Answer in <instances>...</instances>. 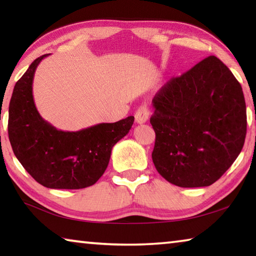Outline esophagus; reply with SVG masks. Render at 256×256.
Instances as JSON below:
<instances>
[{"instance_id": "1", "label": "esophagus", "mask_w": 256, "mask_h": 256, "mask_svg": "<svg viewBox=\"0 0 256 256\" xmlns=\"http://www.w3.org/2000/svg\"><path fill=\"white\" fill-rule=\"evenodd\" d=\"M149 116H150L149 107L146 105H141L138 108L136 116H134V118H136V122L138 124H144L146 122V120H148Z\"/></svg>"}]
</instances>
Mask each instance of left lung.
<instances>
[{
  "instance_id": "8db88e82",
  "label": "left lung",
  "mask_w": 256,
  "mask_h": 256,
  "mask_svg": "<svg viewBox=\"0 0 256 256\" xmlns=\"http://www.w3.org/2000/svg\"><path fill=\"white\" fill-rule=\"evenodd\" d=\"M152 105V162L170 183L209 186L240 154L248 125L244 94L216 56L170 79L156 94Z\"/></svg>"
}]
</instances>
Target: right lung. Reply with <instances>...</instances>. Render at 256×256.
I'll return each mask as SVG.
<instances>
[{"label": "right lung", "instance_id": "obj_1", "mask_svg": "<svg viewBox=\"0 0 256 256\" xmlns=\"http://www.w3.org/2000/svg\"><path fill=\"white\" fill-rule=\"evenodd\" d=\"M45 54L18 80L8 106L12 150L32 178L48 188L79 190L94 185L110 162L112 149L128 133L133 116L76 132L60 131L42 120L34 106V71Z\"/></svg>", "mask_w": 256, "mask_h": 256}]
</instances>
